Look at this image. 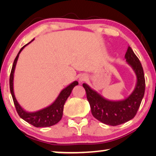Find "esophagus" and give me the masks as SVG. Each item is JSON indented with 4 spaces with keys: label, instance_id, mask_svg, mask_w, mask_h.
Segmentation results:
<instances>
[{
    "label": "esophagus",
    "instance_id": "34e87169",
    "mask_svg": "<svg viewBox=\"0 0 156 156\" xmlns=\"http://www.w3.org/2000/svg\"><path fill=\"white\" fill-rule=\"evenodd\" d=\"M87 79V75L85 74H80V76H79V81H80V82H84V81H86Z\"/></svg>",
    "mask_w": 156,
    "mask_h": 156
}]
</instances>
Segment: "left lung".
Masks as SVG:
<instances>
[{
  "label": "left lung",
  "mask_w": 156,
  "mask_h": 156,
  "mask_svg": "<svg viewBox=\"0 0 156 156\" xmlns=\"http://www.w3.org/2000/svg\"><path fill=\"white\" fill-rule=\"evenodd\" d=\"M125 58L135 72L137 79L135 89L127 98L120 101H110L89 85L83 84L93 116L106 125L118 126L133 119L144 96L146 83L144 69L140 60L130 47L128 48Z\"/></svg>",
  "instance_id": "left-lung-1"
}]
</instances>
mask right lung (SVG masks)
<instances>
[{
	"mask_svg": "<svg viewBox=\"0 0 156 156\" xmlns=\"http://www.w3.org/2000/svg\"><path fill=\"white\" fill-rule=\"evenodd\" d=\"M33 40L32 41H33ZM31 42L26 44L20 49L18 54L17 55L16 59H15L10 75V90L12 99H13L16 111L21 119H23L26 122L30 123L31 125L35 127H49L56 124V123H58L61 120L63 114L64 105H65L66 100L69 97L74 87L78 85L79 83L76 81H74V82L71 83L69 85H68L67 87H65V89H63L61 91L58 97H57L55 101L51 105L47 106V107L42 108V109L34 112H29L23 109L20 104H19L18 101H17L16 97H15L13 90L14 72L19 55H20L21 51L23 50V48L30 43Z\"/></svg>",
	"mask_w": 156,
	"mask_h": 156,
	"instance_id": "1",
	"label": "right lung"
}]
</instances>
